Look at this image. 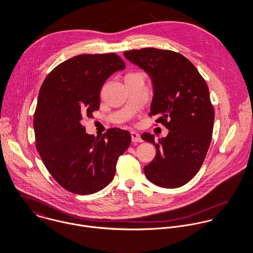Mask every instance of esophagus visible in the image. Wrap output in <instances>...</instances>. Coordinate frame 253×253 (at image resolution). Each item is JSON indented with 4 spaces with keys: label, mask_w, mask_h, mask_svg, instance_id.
<instances>
[{
    "label": "esophagus",
    "mask_w": 253,
    "mask_h": 253,
    "mask_svg": "<svg viewBox=\"0 0 253 253\" xmlns=\"http://www.w3.org/2000/svg\"><path fill=\"white\" fill-rule=\"evenodd\" d=\"M131 138H132V142H133V143H142V142H143V140H142L140 134H138V133L135 132V131H132V132H131Z\"/></svg>",
    "instance_id": "34e87169"
}]
</instances>
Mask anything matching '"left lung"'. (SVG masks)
I'll return each mask as SVG.
<instances>
[{"label":"left lung","instance_id":"1","mask_svg":"<svg viewBox=\"0 0 253 253\" xmlns=\"http://www.w3.org/2000/svg\"><path fill=\"white\" fill-rule=\"evenodd\" d=\"M124 56L151 77L153 97L150 115L169 133L154 141L156 154L145 166L146 177L156 186L175 189L187 184L199 172L211 143L214 108L205 80L184 55L169 50L145 48L124 51Z\"/></svg>","mask_w":253,"mask_h":253}]
</instances>
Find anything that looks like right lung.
Listing matches in <instances>:
<instances>
[{
    "instance_id": "add662e5",
    "label": "right lung",
    "mask_w": 253,
    "mask_h": 253,
    "mask_svg": "<svg viewBox=\"0 0 253 253\" xmlns=\"http://www.w3.org/2000/svg\"><path fill=\"white\" fill-rule=\"evenodd\" d=\"M125 63L114 53L79 54L54 67L44 80L34 114L36 149L53 179L77 195L95 194L113 179L118 157L129 148L126 130L88 135L84 117L99 110L106 79Z\"/></svg>"
}]
</instances>
